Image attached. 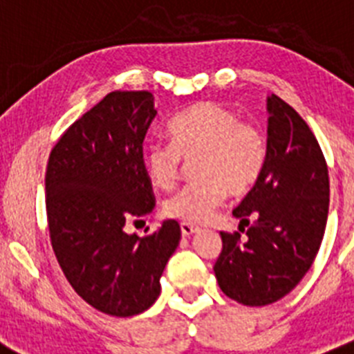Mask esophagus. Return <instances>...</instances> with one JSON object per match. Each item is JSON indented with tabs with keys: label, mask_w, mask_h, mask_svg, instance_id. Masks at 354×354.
Masks as SVG:
<instances>
[{
	"label": "esophagus",
	"mask_w": 354,
	"mask_h": 354,
	"mask_svg": "<svg viewBox=\"0 0 354 354\" xmlns=\"http://www.w3.org/2000/svg\"><path fill=\"white\" fill-rule=\"evenodd\" d=\"M180 232H183L184 237H189L195 232H198V227H195L192 223H180Z\"/></svg>",
	"instance_id": "obj_1"
}]
</instances>
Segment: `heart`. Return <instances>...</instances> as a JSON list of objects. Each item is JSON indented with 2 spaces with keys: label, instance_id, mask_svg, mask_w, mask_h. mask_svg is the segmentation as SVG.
I'll use <instances>...</instances> for the list:
<instances>
[{
  "label": "heart",
  "instance_id": "1",
  "mask_svg": "<svg viewBox=\"0 0 354 354\" xmlns=\"http://www.w3.org/2000/svg\"><path fill=\"white\" fill-rule=\"evenodd\" d=\"M170 142L154 140L145 147L149 180L170 189L183 162L195 161V183L165 200V214L184 223H204L227 195H245L261 179L268 162V140L255 124L239 120L232 109L200 102L168 122Z\"/></svg>",
  "mask_w": 354,
  "mask_h": 354
}]
</instances>
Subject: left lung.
Returning <instances> with one entry per match:
<instances>
[{"label":"left lung","instance_id":"obj_1","mask_svg":"<svg viewBox=\"0 0 354 354\" xmlns=\"http://www.w3.org/2000/svg\"><path fill=\"white\" fill-rule=\"evenodd\" d=\"M268 111V162L232 211L247 236L220 232L223 248L214 264L220 289L248 306L278 301L301 282L330 207L326 159L308 124L274 93Z\"/></svg>","mask_w":354,"mask_h":354}]
</instances>
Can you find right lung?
Wrapping results in <instances>:
<instances>
[{
  "label": "right lung",
  "mask_w": 354,
  "mask_h": 354,
  "mask_svg": "<svg viewBox=\"0 0 354 354\" xmlns=\"http://www.w3.org/2000/svg\"><path fill=\"white\" fill-rule=\"evenodd\" d=\"M156 113L147 90L109 92L62 134L46 168L56 261L84 301L115 317L152 306L180 241L175 220L145 237L126 232L154 211L143 140Z\"/></svg>",
  "instance_id": "obj_1"
}]
</instances>
